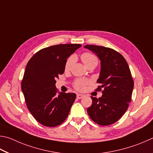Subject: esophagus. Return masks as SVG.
<instances>
[{"mask_svg":"<svg viewBox=\"0 0 153 153\" xmlns=\"http://www.w3.org/2000/svg\"><path fill=\"white\" fill-rule=\"evenodd\" d=\"M84 97V95H82V94H77V95H76V97H77V99H82V97Z\"/></svg>","mask_w":153,"mask_h":153,"instance_id":"esophagus-1","label":"esophagus"}]
</instances>
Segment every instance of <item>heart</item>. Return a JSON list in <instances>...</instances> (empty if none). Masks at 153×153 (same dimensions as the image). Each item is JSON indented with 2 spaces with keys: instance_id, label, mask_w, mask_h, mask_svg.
Segmentation results:
<instances>
[{
  "instance_id": "obj_1",
  "label": "heart",
  "mask_w": 153,
  "mask_h": 153,
  "mask_svg": "<svg viewBox=\"0 0 153 153\" xmlns=\"http://www.w3.org/2000/svg\"><path fill=\"white\" fill-rule=\"evenodd\" d=\"M81 58L82 61L83 62V63L85 64V65L87 67L93 64H97V62H98L97 58L94 54H93L92 53H90V52L82 53L81 54ZM74 61H75V58L74 56H71L68 59H67L65 62V65H64V68H65L66 71H68V70H69L71 68V66L74 62ZM89 81H87L86 79H78L76 80V81H75L74 86L76 90L82 91H85L87 89V85H89Z\"/></svg>"
}]
</instances>
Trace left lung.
Listing matches in <instances>:
<instances>
[{"label":"left lung","mask_w":153,"mask_h":153,"mask_svg":"<svg viewBox=\"0 0 153 153\" xmlns=\"http://www.w3.org/2000/svg\"><path fill=\"white\" fill-rule=\"evenodd\" d=\"M85 48L95 53L101 61V71L97 82L101 85L103 95L99 99L91 96L92 105L87 113L93 122L101 126L116 122L125 114L132 99L134 81L126 60L111 48L86 45Z\"/></svg>","instance_id":"8db88e82"}]
</instances>
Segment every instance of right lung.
I'll return each instance as SVG.
<instances>
[{"label": "right lung", "instance_id": "1", "mask_svg": "<svg viewBox=\"0 0 153 153\" xmlns=\"http://www.w3.org/2000/svg\"><path fill=\"white\" fill-rule=\"evenodd\" d=\"M81 44H58L40 50L27 64L21 90L27 107L34 118L48 127H55L66 119L76 99L75 93H60L56 79L64 72L65 62Z\"/></svg>", "mask_w": 153, "mask_h": 153}]
</instances>
